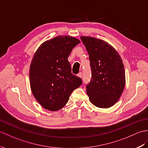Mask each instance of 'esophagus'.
<instances>
[{
	"mask_svg": "<svg viewBox=\"0 0 148 148\" xmlns=\"http://www.w3.org/2000/svg\"><path fill=\"white\" fill-rule=\"evenodd\" d=\"M77 76H78L79 77H81V78H82V73H81V72H80L79 73V74H77Z\"/></svg>",
	"mask_w": 148,
	"mask_h": 148,
	"instance_id": "esophagus-1",
	"label": "esophagus"
}]
</instances>
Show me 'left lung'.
Returning a JSON list of instances; mask_svg holds the SVG:
<instances>
[{
	"instance_id": "obj_1",
	"label": "left lung",
	"mask_w": 148,
	"mask_h": 148,
	"mask_svg": "<svg viewBox=\"0 0 148 148\" xmlns=\"http://www.w3.org/2000/svg\"><path fill=\"white\" fill-rule=\"evenodd\" d=\"M89 54L92 71L86 92L92 104L111 107L121 97L125 84L124 66L120 55L111 45L91 36H81Z\"/></svg>"
}]
</instances>
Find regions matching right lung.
Returning <instances> with one entry per match:
<instances>
[{
	"label": "right lung",
	"mask_w": 148,
	"mask_h": 148,
	"mask_svg": "<svg viewBox=\"0 0 148 148\" xmlns=\"http://www.w3.org/2000/svg\"><path fill=\"white\" fill-rule=\"evenodd\" d=\"M80 41L70 36H58L43 42L34 54L29 68L30 86L34 97L50 111L67 104L75 89L82 84L71 73L68 57Z\"/></svg>",
	"instance_id": "add662e5"
}]
</instances>
